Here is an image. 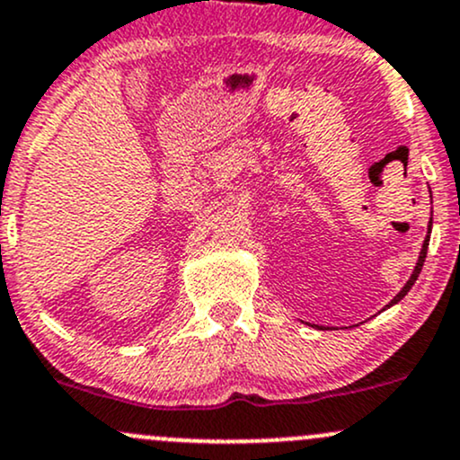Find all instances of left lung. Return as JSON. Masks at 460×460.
Segmentation results:
<instances>
[{"mask_svg":"<svg viewBox=\"0 0 460 460\" xmlns=\"http://www.w3.org/2000/svg\"><path fill=\"white\" fill-rule=\"evenodd\" d=\"M428 242H430V240H428V238H426V242H423V249H421V253H419V261H417L415 270H412L411 279H408V281H406V286H403V288H402V290H400V295H397V296H395V299H393V301H391V305H393V304H397V301H402V299H403V296H406V295H408V290H411V288H412V284H415V281H417L419 272H421V266H423V261H426V253H428Z\"/></svg>","mask_w":460,"mask_h":460,"instance_id":"8db88e82","label":"left lung"}]
</instances>
